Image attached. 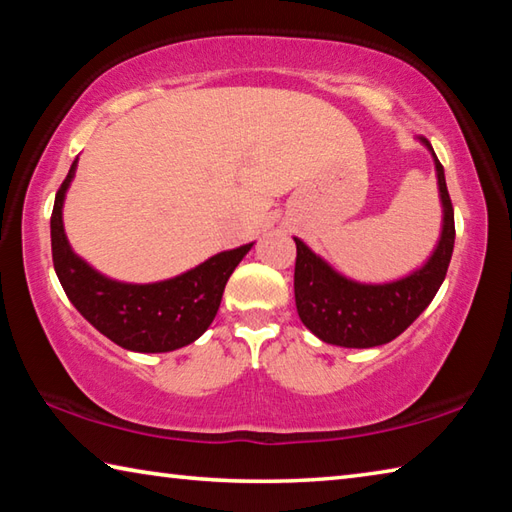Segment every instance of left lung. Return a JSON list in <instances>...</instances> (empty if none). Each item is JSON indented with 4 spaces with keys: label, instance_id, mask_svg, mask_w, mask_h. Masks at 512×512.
Masks as SVG:
<instances>
[{
    "label": "left lung",
    "instance_id": "1",
    "mask_svg": "<svg viewBox=\"0 0 512 512\" xmlns=\"http://www.w3.org/2000/svg\"><path fill=\"white\" fill-rule=\"evenodd\" d=\"M420 144L433 158L440 207H443L440 237L422 266L397 280L359 282L336 271L305 241L293 237L298 250L296 275H293L298 316L302 325L323 343L359 350L391 343L429 307L445 280L456 239L454 210L449 201L443 164L438 162L424 137H420Z\"/></svg>",
    "mask_w": 512,
    "mask_h": 512
}]
</instances>
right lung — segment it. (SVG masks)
Returning a JSON list of instances; mask_svg holds the SVG:
<instances>
[{
    "label": "right lung",
    "mask_w": 512,
    "mask_h": 512,
    "mask_svg": "<svg viewBox=\"0 0 512 512\" xmlns=\"http://www.w3.org/2000/svg\"><path fill=\"white\" fill-rule=\"evenodd\" d=\"M76 167L79 158L69 167L51 212V255L69 302L94 329L124 350L158 354L194 343L212 325L225 284L253 244L223 250L169 280L149 284L112 280L76 255L65 235L63 205Z\"/></svg>",
    "instance_id": "add662e5"
}]
</instances>
